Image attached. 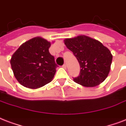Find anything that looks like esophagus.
<instances>
[{
	"instance_id": "1",
	"label": "esophagus",
	"mask_w": 126,
	"mask_h": 126,
	"mask_svg": "<svg viewBox=\"0 0 126 126\" xmlns=\"http://www.w3.org/2000/svg\"><path fill=\"white\" fill-rule=\"evenodd\" d=\"M62 68H64V69H66V64H64L63 66H62Z\"/></svg>"
}]
</instances>
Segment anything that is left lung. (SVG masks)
<instances>
[{"label": "left lung", "instance_id": "1", "mask_svg": "<svg viewBox=\"0 0 126 126\" xmlns=\"http://www.w3.org/2000/svg\"><path fill=\"white\" fill-rule=\"evenodd\" d=\"M64 44L78 60L80 73L74 78L77 83L94 87L104 81L110 70L112 55L98 41L85 35L66 39Z\"/></svg>", "mask_w": 126, "mask_h": 126}]
</instances>
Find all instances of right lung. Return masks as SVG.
<instances>
[{"label":"right lung","instance_id":"add662e5","mask_svg":"<svg viewBox=\"0 0 126 126\" xmlns=\"http://www.w3.org/2000/svg\"><path fill=\"white\" fill-rule=\"evenodd\" d=\"M50 43L37 37L21 45L10 60L12 70L23 86L37 89L51 81L58 67L50 54Z\"/></svg>","mask_w":126,"mask_h":126}]
</instances>
